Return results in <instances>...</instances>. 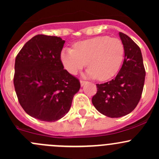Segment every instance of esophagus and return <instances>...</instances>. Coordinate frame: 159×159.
<instances>
[{
	"label": "esophagus",
	"instance_id": "34e87169",
	"mask_svg": "<svg viewBox=\"0 0 159 159\" xmlns=\"http://www.w3.org/2000/svg\"><path fill=\"white\" fill-rule=\"evenodd\" d=\"M80 83H81V85L83 86L84 84H85L86 83H87V81H84V80H81V81H80Z\"/></svg>",
	"mask_w": 159,
	"mask_h": 159
}]
</instances>
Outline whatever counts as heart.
I'll return each mask as SVG.
<instances>
[{
  "label": "heart",
  "instance_id": "obj_1",
  "mask_svg": "<svg viewBox=\"0 0 159 159\" xmlns=\"http://www.w3.org/2000/svg\"><path fill=\"white\" fill-rule=\"evenodd\" d=\"M124 55L125 48L121 40L98 36L75 43L73 48H63L60 59L64 68L70 75H76L88 65L89 77L105 81L116 75Z\"/></svg>",
  "mask_w": 159,
  "mask_h": 159
}]
</instances>
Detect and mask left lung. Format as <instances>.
Listing matches in <instances>:
<instances>
[{
	"label": "left lung",
	"mask_w": 159,
	"mask_h": 159,
	"mask_svg": "<svg viewBox=\"0 0 159 159\" xmlns=\"http://www.w3.org/2000/svg\"><path fill=\"white\" fill-rule=\"evenodd\" d=\"M119 36L125 48V59L118 75L111 81L97 84L93 105L110 118L125 116L135 108L142 97L145 69L141 49L122 32Z\"/></svg>",
	"instance_id": "1"
}]
</instances>
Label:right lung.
Wrapping results in <instances>:
<instances>
[{"label": "right lung", "mask_w": 159, "mask_h": 159, "mask_svg": "<svg viewBox=\"0 0 159 159\" xmlns=\"http://www.w3.org/2000/svg\"><path fill=\"white\" fill-rule=\"evenodd\" d=\"M65 42L57 36L35 35L15 58L14 85L18 102L40 121L51 122L65 116L81 87L61 61Z\"/></svg>", "instance_id": "add662e5"}]
</instances>
